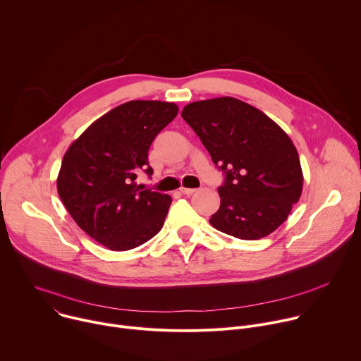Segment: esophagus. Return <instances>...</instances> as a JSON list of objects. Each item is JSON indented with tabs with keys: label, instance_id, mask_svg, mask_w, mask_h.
Segmentation results:
<instances>
[{
	"label": "esophagus",
	"instance_id": "34e87169",
	"mask_svg": "<svg viewBox=\"0 0 361 361\" xmlns=\"http://www.w3.org/2000/svg\"><path fill=\"white\" fill-rule=\"evenodd\" d=\"M180 191H181L183 194H187V195H190V194L195 192V191H197V188H185V187H181V188H180Z\"/></svg>",
	"mask_w": 361,
	"mask_h": 361
}]
</instances>
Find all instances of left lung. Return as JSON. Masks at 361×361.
Returning <instances> with one entry per match:
<instances>
[{
	"mask_svg": "<svg viewBox=\"0 0 361 361\" xmlns=\"http://www.w3.org/2000/svg\"><path fill=\"white\" fill-rule=\"evenodd\" d=\"M181 117L226 176L210 224L241 240H259L279 228L302 190L290 137L263 111L233 97L191 102Z\"/></svg>",
	"mask_w": 361,
	"mask_h": 361,
	"instance_id": "8db88e82",
	"label": "left lung"
}]
</instances>
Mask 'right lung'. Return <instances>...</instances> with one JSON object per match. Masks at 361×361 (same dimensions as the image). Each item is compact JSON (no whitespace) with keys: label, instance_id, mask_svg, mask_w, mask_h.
Here are the masks:
<instances>
[{"label":"right lung","instance_id":"right-lung-1","mask_svg":"<svg viewBox=\"0 0 361 361\" xmlns=\"http://www.w3.org/2000/svg\"><path fill=\"white\" fill-rule=\"evenodd\" d=\"M178 113L174 102L134 99L94 121L67 149L57 178L67 212L91 238L114 251L135 248L164 226L171 197L144 188L148 149Z\"/></svg>","mask_w":361,"mask_h":361}]
</instances>
